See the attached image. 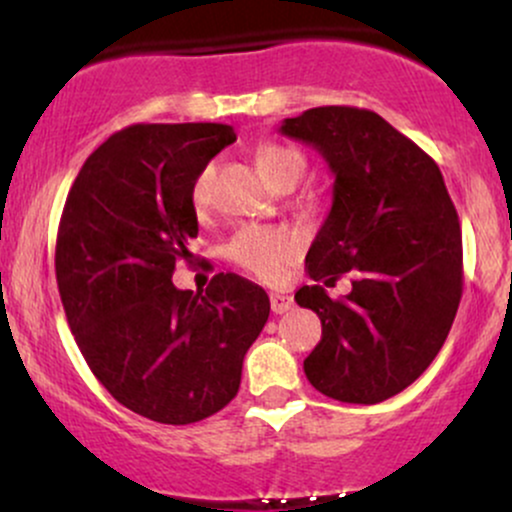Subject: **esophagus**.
Returning <instances> with one entry per match:
<instances>
[{"label": "esophagus", "mask_w": 512, "mask_h": 512, "mask_svg": "<svg viewBox=\"0 0 512 512\" xmlns=\"http://www.w3.org/2000/svg\"><path fill=\"white\" fill-rule=\"evenodd\" d=\"M269 303H272V313H276V315L289 313V310L293 308V296H289V293L272 291L269 293Z\"/></svg>", "instance_id": "1"}]
</instances>
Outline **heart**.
Returning a JSON list of instances; mask_svg holds the SVG:
<instances>
[{
  "label": "heart",
  "mask_w": 512,
  "mask_h": 512,
  "mask_svg": "<svg viewBox=\"0 0 512 512\" xmlns=\"http://www.w3.org/2000/svg\"><path fill=\"white\" fill-rule=\"evenodd\" d=\"M257 166L262 175L272 182L274 187H293L305 170V156L298 149L286 144L267 142L257 149ZM214 163L199 170L192 182V204L197 211H204L214 197ZM301 252V238L286 228H267V226H248L238 233L228 245V260L238 264L245 272L255 274L257 279L279 281L286 274L289 264L296 260Z\"/></svg>",
  "instance_id": "obj_1"
}]
</instances>
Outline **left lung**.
I'll return each mask as SVG.
<instances>
[{
  "instance_id": "obj_1",
  "label": "left lung",
  "mask_w": 512,
  "mask_h": 512,
  "mask_svg": "<svg viewBox=\"0 0 512 512\" xmlns=\"http://www.w3.org/2000/svg\"><path fill=\"white\" fill-rule=\"evenodd\" d=\"M281 134L310 144L334 173L332 209L310 245L322 339L303 361L310 385L349 404H378L409 387L438 356L462 298V233L431 156L373 110L310 108ZM352 274V291L325 285Z\"/></svg>"
}]
</instances>
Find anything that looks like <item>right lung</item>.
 <instances>
[{"label": "right lung", "instance_id": "obj_1", "mask_svg": "<svg viewBox=\"0 0 512 512\" xmlns=\"http://www.w3.org/2000/svg\"><path fill=\"white\" fill-rule=\"evenodd\" d=\"M233 142L216 122L122 129L86 158L62 211L55 272L76 344L117 402L158 424L226 407L269 317L262 286L238 274L173 286L199 231L192 182Z\"/></svg>", "mask_w": 512, "mask_h": 512}]
</instances>
